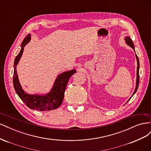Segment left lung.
I'll return each instance as SVG.
<instances>
[{
	"label": "left lung",
	"instance_id": "8db88e82",
	"mask_svg": "<svg viewBox=\"0 0 151 151\" xmlns=\"http://www.w3.org/2000/svg\"><path fill=\"white\" fill-rule=\"evenodd\" d=\"M125 41H126V43L129 45V46H130L132 48H133L134 50V45L133 43V42H132L131 38L130 37H126L125 38ZM135 51V50H134ZM135 56H136V58H137V83H136V87H135V91L134 92L133 94H132V97L133 96V95L136 93L137 90L138 89V87H139V60L138 58V57L137 55V54H135ZM131 97V98H132ZM131 98L129 99V100L131 99ZM127 101V102H128Z\"/></svg>",
	"mask_w": 151,
	"mask_h": 151
}]
</instances>
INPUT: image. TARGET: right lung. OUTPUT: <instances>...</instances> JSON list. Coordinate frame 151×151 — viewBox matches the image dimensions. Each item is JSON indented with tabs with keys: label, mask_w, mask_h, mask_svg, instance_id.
Returning a JSON list of instances; mask_svg holds the SVG:
<instances>
[{
	"label": "right lung",
	"mask_w": 151,
	"mask_h": 151,
	"mask_svg": "<svg viewBox=\"0 0 151 151\" xmlns=\"http://www.w3.org/2000/svg\"><path fill=\"white\" fill-rule=\"evenodd\" d=\"M31 39L30 35H27L21 43V49L19 54L16 56L14 63V75L13 85L16 93L19 96L28 108L37 111H47L58 108L60 106L63 97L68 81L70 77L76 72L75 70L63 72L58 76L53 86L52 91L46 96L29 95L24 93L18 80V76L16 72V66L19 62L23 52L25 45L28 43Z\"/></svg>",
	"instance_id": "add662e5"
}]
</instances>
